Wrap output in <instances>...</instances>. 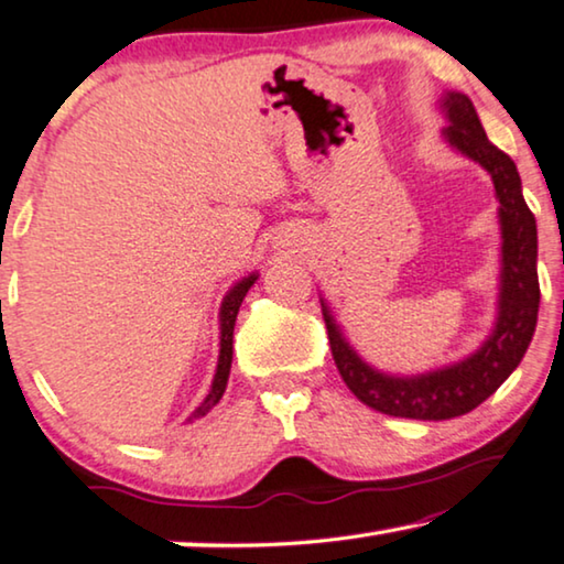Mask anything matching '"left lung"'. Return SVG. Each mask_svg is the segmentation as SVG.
Returning <instances> with one entry per match:
<instances>
[{
    "instance_id": "left-lung-1",
    "label": "left lung",
    "mask_w": 564,
    "mask_h": 564,
    "mask_svg": "<svg viewBox=\"0 0 564 564\" xmlns=\"http://www.w3.org/2000/svg\"><path fill=\"white\" fill-rule=\"evenodd\" d=\"M451 127L447 142L476 160L494 177L501 208V302L496 328L476 354L447 369L414 379H397L373 371L343 340L330 310L323 305L333 361L340 379L371 410L410 420H453L476 410L511 377L524 358L540 313V276H536V221L521 195V177L509 154L488 142L478 113L465 94L445 96Z\"/></svg>"
}]
</instances>
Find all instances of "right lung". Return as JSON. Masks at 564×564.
Segmentation results:
<instances>
[{
    "mask_svg": "<svg viewBox=\"0 0 564 564\" xmlns=\"http://www.w3.org/2000/svg\"><path fill=\"white\" fill-rule=\"evenodd\" d=\"M257 274L247 276V280H241L236 288L228 292L224 305H221V356H218V369H216V379H214V387H210L208 397L203 399V404L198 410L193 412V417H203L210 406L218 404V399L224 397L226 391V381H228V371H231V358H234V325H236V315H239V307L243 297H247V292L251 284H254Z\"/></svg>",
    "mask_w": 564,
    "mask_h": 564,
    "instance_id": "obj_1",
    "label": "right lung"
}]
</instances>
